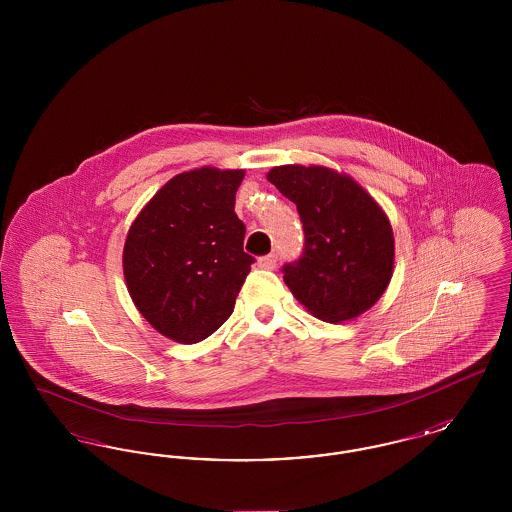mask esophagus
Here are the masks:
<instances>
[{
	"label": "esophagus",
	"instance_id": "34e87169",
	"mask_svg": "<svg viewBox=\"0 0 512 512\" xmlns=\"http://www.w3.org/2000/svg\"><path fill=\"white\" fill-rule=\"evenodd\" d=\"M276 263H278V255L276 253H268V255L259 259V267L267 268V270L276 268Z\"/></svg>",
	"mask_w": 512,
	"mask_h": 512
}]
</instances>
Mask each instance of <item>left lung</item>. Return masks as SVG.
<instances>
[{
	"instance_id": "1",
	"label": "left lung",
	"mask_w": 512,
	"mask_h": 512,
	"mask_svg": "<svg viewBox=\"0 0 512 512\" xmlns=\"http://www.w3.org/2000/svg\"><path fill=\"white\" fill-rule=\"evenodd\" d=\"M267 178L295 203L303 224V253L282 267L295 299L324 322L365 313L393 274L384 211L355 180L324 167H274Z\"/></svg>"
}]
</instances>
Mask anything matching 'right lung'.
Instances as JSON below:
<instances>
[{
  "mask_svg": "<svg viewBox=\"0 0 512 512\" xmlns=\"http://www.w3.org/2000/svg\"><path fill=\"white\" fill-rule=\"evenodd\" d=\"M244 171L203 167L169 180L130 226L122 267L132 301L163 336L209 338L232 315L255 259L234 213Z\"/></svg>",
  "mask_w": 512,
  "mask_h": 512,
  "instance_id": "1",
  "label": "right lung"
}]
</instances>
